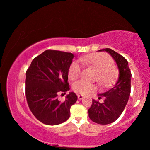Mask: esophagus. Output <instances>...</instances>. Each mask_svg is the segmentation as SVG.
<instances>
[{"instance_id":"obj_1","label":"esophagus","mask_w":150,"mask_h":150,"mask_svg":"<svg viewBox=\"0 0 150 150\" xmlns=\"http://www.w3.org/2000/svg\"><path fill=\"white\" fill-rule=\"evenodd\" d=\"M83 98H84V96H83V95H78V98L79 100L83 99Z\"/></svg>"}]
</instances>
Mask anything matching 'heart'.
Returning a JSON list of instances; mask_svg holds the SVG:
<instances>
[{
	"label": "heart",
	"mask_w": 150,
	"mask_h": 150,
	"mask_svg": "<svg viewBox=\"0 0 150 150\" xmlns=\"http://www.w3.org/2000/svg\"><path fill=\"white\" fill-rule=\"evenodd\" d=\"M79 61L83 65L93 67L96 71L95 79L101 87H107L115 79L116 70L112 65V59L105 53H96L80 57ZM82 73V67L77 62H73L69 69V78L76 80L79 78ZM75 93L81 95H87L95 90V85L85 80L75 82L73 85Z\"/></svg>",
	"instance_id": "b5f03b06"
}]
</instances>
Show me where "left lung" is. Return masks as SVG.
<instances>
[{
  "label": "left lung",
  "instance_id": "8db88e82",
  "mask_svg": "<svg viewBox=\"0 0 150 150\" xmlns=\"http://www.w3.org/2000/svg\"><path fill=\"white\" fill-rule=\"evenodd\" d=\"M98 51L108 52L115 59L119 70L115 84L105 93L98 95V99L104 98L103 102L100 103L93 99L92 105L88 110L91 120L105 125L117 120L122 113L130 95L132 74L128 63L122 55L110 48Z\"/></svg>",
  "mask_w": 150,
  "mask_h": 150
}]
</instances>
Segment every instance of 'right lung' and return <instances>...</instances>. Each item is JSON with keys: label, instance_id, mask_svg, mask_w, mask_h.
<instances>
[{"label": "right lung", "instance_id": "1", "mask_svg": "<svg viewBox=\"0 0 150 150\" xmlns=\"http://www.w3.org/2000/svg\"><path fill=\"white\" fill-rule=\"evenodd\" d=\"M74 55L57 50H45L35 57L26 71V97L33 115L47 125H57L70 116V108L77 100L70 92L63 102L59 93L69 90L68 73Z\"/></svg>", "mask_w": 150, "mask_h": 150}]
</instances>
